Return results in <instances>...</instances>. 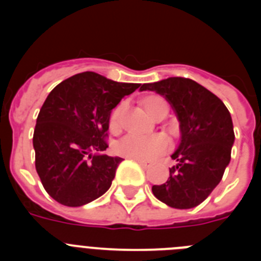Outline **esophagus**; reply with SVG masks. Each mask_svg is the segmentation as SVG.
Masks as SVG:
<instances>
[{"instance_id":"34e87169","label":"esophagus","mask_w":261,"mask_h":261,"mask_svg":"<svg viewBox=\"0 0 261 261\" xmlns=\"http://www.w3.org/2000/svg\"><path fill=\"white\" fill-rule=\"evenodd\" d=\"M133 161H136V162H137L138 165L141 166L142 168H147V167H150V165H151L150 162H147V161H142V159H133Z\"/></svg>"}]
</instances>
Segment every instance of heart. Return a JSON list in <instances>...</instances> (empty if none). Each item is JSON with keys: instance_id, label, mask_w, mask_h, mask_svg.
Masks as SVG:
<instances>
[{"instance_id": "heart-1", "label": "heart", "mask_w": 261, "mask_h": 261, "mask_svg": "<svg viewBox=\"0 0 261 261\" xmlns=\"http://www.w3.org/2000/svg\"><path fill=\"white\" fill-rule=\"evenodd\" d=\"M165 100L159 98L147 99L145 106H146L147 112L153 116L158 108L165 105ZM124 111V103H120L119 106L114 108L112 114L110 116V129L112 132H117L121 124V115ZM170 146L167 136L162 133H156L151 136L136 135V133H129L124 136L121 140L116 142L117 153L120 155L126 156V158L133 159H142V161H150V159L156 158L165 151H167Z\"/></svg>"}]
</instances>
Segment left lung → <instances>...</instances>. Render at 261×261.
<instances>
[{"label":"left lung","mask_w":261,"mask_h":261,"mask_svg":"<svg viewBox=\"0 0 261 261\" xmlns=\"http://www.w3.org/2000/svg\"><path fill=\"white\" fill-rule=\"evenodd\" d=\"M149 90L165 96L180 123V144L167 181L151 187L159 201L176 209L201 204L218 186L230 163L235 136L229 110L218 96L190 78L170 77Z\"/></svg>","instance_id":"obj_1"}]
</instances>
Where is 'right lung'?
<instances>
[{
    "instance_id": "right-lung-1",
    "label": "right lung",
    "mask_w": 261,
    "mask_h": 261,
    "mask_svg": "<svg viewBox=\"0 0 261 261\" xmlns=\"http://www.w3.org/2000/svg\"><path fill=\"white\" fill-rule=\"evenodd\" d=\"M140 86L84 71L50 91L36 119L32 144L36 172L52 199L82 206L107 192L123 158L96 153L108 147L111 111Z\"/></svg>"
}]
</instances>
